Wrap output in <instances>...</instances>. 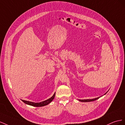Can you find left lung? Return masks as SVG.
Wrapping results in <instances>:
<instances>
[{"label": "left lung", "mask_w": 125, "mask_h": 125, "mask_svg": "<svg viewBox=\"0 0 125 125\" xmlns=\"http://www.w3.org/2000/svg\"><path fill=\"white\" fill-rule=\"evenodd\" d=\"M106 93H107V92L104 95H105ZM99 97H98L97 98H93V99H78V100H79V101L82 102H92V101H96V99H98Z\"/></svg>", "instance_id": "8db88e82"}]
</instances>
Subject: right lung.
I'll return each instance as SVG.
<instances>
[{
	"label": "right lung",
	"instance_id": "1",
	"mask_svg": "<svg viewBox=\"0 0 125 125\" xmlns=\"http://www.w3.org/2000/svg\"><path fill=\"white\" fill-rule=\"evenodd\" d=\"M55 93L54 94H53V95L51 98H49L48 99H47V100L41 102L40 103H34V102L27 101H24V100H22V101L23 103H24L25 104H26L27 105H29L33 106L34 107H42V106L47 105L49 104L50 103H51L53 101V99H54V98L55 97Z\"/></svg>",
	"mask_w": 125,
	"mask_h": 125
}]
</instances>
